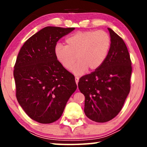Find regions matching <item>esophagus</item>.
I'll use <instances>...</instances> for the list:
<instances>
[{"instance_id": "esophagus-1", "label": "esophagus", "mask_w": 147, "mask_h": 147, "mask_svg": "<svg viewBox=\"0 0 147 147\" xmlns=\"http://www.w3.org/2000/svg\"><path fill=\"white\" fill-rule=\"evenodd\" d=\"M75 80H76V84H78V82H79V78L78 77H76L75 78Z\"/></svg>"}]
</instances>
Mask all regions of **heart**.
<instances>
[{
	"mask_svg": "<svg viewBox=\"0 0 147 147\" xmlns=\"http://www.w3.org/2000/svg\"><path fill=\"white\" fill-rule=\"evenodd\" d=\"M66 45L58 44L55 49L56 59L66 69H72L81 76L89 69L95 71L103 65L111 47V38L104 31L76 32L65 39Z\"/></svg>",
	"mask_w": 147,
	"mask_h": 147,
	"instance_id": "b5f03b06",
	"label": "heart"
}]
</instances>
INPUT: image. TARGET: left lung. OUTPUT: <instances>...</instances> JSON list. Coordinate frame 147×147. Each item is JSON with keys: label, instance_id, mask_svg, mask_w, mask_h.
Masks as SVG:
<instances>
[{"label": "left lung", "instance_id": "1", "mask_svg": "<svg viewBox=\"0 0 147 147\" xmlns=\"http://www.w3.org/2000/svg\"><path fill=\"white\" fill-rule=\"evenodd\" d=\"M112 44L101 67L80 79L78 88L85 96L84 112L96 122L109 121L118 115L130 92L131 61L123 40L108 28Z\"/></svg>", "mask_w": 147, "mask_h": 147}]
</instances>
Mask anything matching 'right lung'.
Wrapping results in <instances>:
<instances>
[{
  "label": "right lung",
  "mask_w": 147,
  "mask_h": 147,
  "mask_svg": "<svg viewBox=\"0 0 147 147\" xmlns=\"http://www.w3.org/2000/svg\"><path fill=\"white\" fill-rule=\"evenodd\" d=\"M75 28L46 27L24 43L14 69L17 101L31 119L49 124L61 117L77 89L75 78L55 55L57 42Z\"/></svg>",
  "instance_id": "obj_1"
}]
</instances>
